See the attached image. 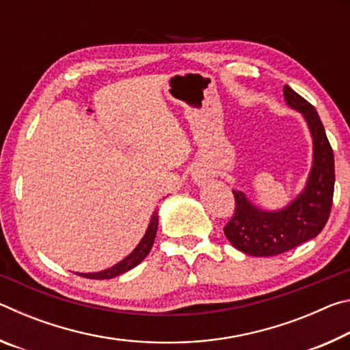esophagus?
Returning <instances> with one entry per match:
<instances>
[{"label":"esophagus","mask_w":350,"mask_h":350,"mask_svg":"<svg viewBox=\"0 0 350 350\" xmlns=\"http://www.w3.org/2000/svg\"><path fill=\"white\" fill-rule=\"evenodd\" d=\"M194 177H196V176H194ZM200 177H202V176H198V177H196V179H200Z\"/></svg>","instance_id":"obj_1"}]
</instances>
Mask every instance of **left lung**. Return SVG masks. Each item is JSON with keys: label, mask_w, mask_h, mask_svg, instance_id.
Listing matches in <instances>:
<instances>
[{"label": "left lung", "mask_w": 350, "mask_h": 350, "mask_svg": "<svg viewBox=\"0 0 350 350\" xmlns=\"http://www.w3.org/2000/svg\"><path fill=\"white\" fill-rule=\"evenodd\" d=\"M288 106L303 112L313 137V167L304 191L281 211H262L233 191L234 213L224 233L232 245L248 256H276L315 238L330 216L335 187L334 151L317 109L288 85L284 86Z\"/></svg>", "instance_id": "left-lung-1"}]
</instances>
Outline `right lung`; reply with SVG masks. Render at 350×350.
Returning a JSON list of instances; mask_svg holds the SVG:
<instances>
[{
	"instance_id": "1",
	"label": "right lung",
	"mask_w": 350,
	"mask_h": 350,
	"mask_svg": "<svg viewBox=\"0 0 350 350\" xmlns=\"http://www.w3.org/2000/svg\"><path fill=\"white\" fill-rule=\"evenodd\" d=\"M157 222H159L157 211H154L150 225H148V230L144 238H142L140 244L135 247V250L131 254H128L125 259L116 264L114 267L98 271V273H77V275H80L83 278H90V280H109V278H116L118 275L125 273L128 270L134 269L135 265H139L142 260L148 256V253H150L151 247L154 244V238H156V233H157Z\"/></svg>"
}]
</instances>
